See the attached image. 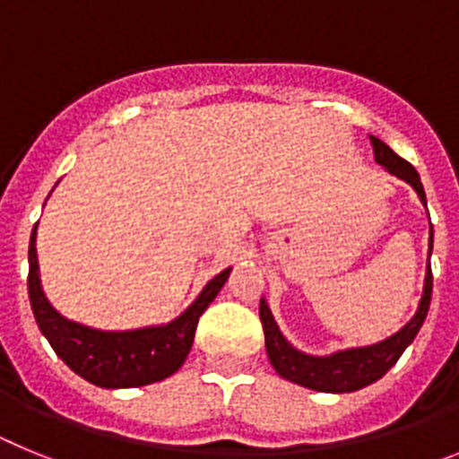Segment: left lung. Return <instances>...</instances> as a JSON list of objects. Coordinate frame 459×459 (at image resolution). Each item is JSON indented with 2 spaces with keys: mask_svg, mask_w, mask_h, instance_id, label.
Segmentation results:
<instances>
[{
  "mask_svg": "<svg viewBox=\"0 0 459 459\" xmlns=\"http://www.w3.org/2000/svg\"><path fill=\"white\" fill-rule=\"evenodd\" d=\"M372 149H375V160L381 168L391 172L397 179L407 181L416 193H419L420 202L428 206L425 200V190L420 184V177L411 163H407L404 158L397 156L388 144L379 140V137H370ZM429 250H432V230H429ZM429 299H432V269L428 262V273H425V287L423 296H420L419 310L411 317L407 326H403L391 338L381 340V342L370 344V347H356V350L335 351L331 356H310L291 347L285 340V335L280 333L278 324H275L273 315H271L269 306L262 299L259 301V319L264 326V340H266V354H269L271 366L275 368L282 379H290L299 386L312 388V391L322 393H351L359 391L363 386H370L377 379L386 375L397 359L403 356L409 344L413 342L416 333L423 326L425 317L429 310Z\"/></svg>",
  "mask_w": 459,
  "mask_h": 459,
  "instance_id": "obj_1",
  "label": "left lung"
}]
</instances>
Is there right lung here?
<instances>
[{"label": "right lung", "instance_id": "add662e5", "mask_svg": "<svg viewBox=\"0 0 459 459\" xmlns=\"http://www.w3.org/2000/svg\"><path fill=\"white\" fill-rule=\"evenodd\" d=\"M230 271L232 269L221 271L209 280L200 296L169 324L135 331H99L62 317L46 299L40 287L34 227L30 238L27 290L40 333L75 375L100 388H133L168 379L184 366L202 312L222 290Z\"/></svg>", "mask_w": 459, "mask_h": 459}]
</instances>
